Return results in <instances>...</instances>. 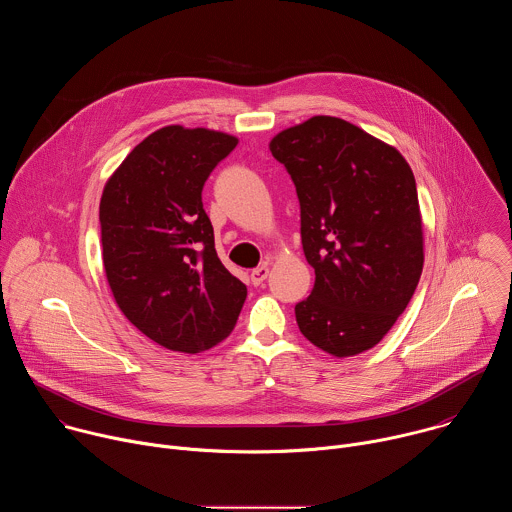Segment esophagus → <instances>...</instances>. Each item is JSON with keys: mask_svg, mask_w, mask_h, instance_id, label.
Returning a JSON list of instances; mask_svg holds the SVG:
<instances>
[{"mask_svg": "<svg viewBox=\"0 0 512 512\" xmlns=\"http://www.w3.org/2000/svg\"><path fill=\"white\" fill-rule=\"evenodd\" d=\"M267 275H269V267L267 265H261V267H255L253 271H251V283L257 287V285H263V281L267 279Z\"/></svg>", "mask_w": 512, "mask_h": 512, "instance_id": "obj_1", "label": "esophagus"}]
</instances>
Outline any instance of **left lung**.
<instances>
[{"instance_id": "obj_1", "label": "left lung", "mask_w": 512, "mask_h": 512, "mask_svg": "<svg viewBox=\"0 0 512 512\" xmlns=\"http://www.w3.org/2000/svg\"><path fill=\"white\" fill-rule=\"evenodd\" d=\"M269 150L296 186L316 281L300 332L334 356L373 348L405 312L423 269V229L405 158L328 115L277 133Z\"/></svg>"}]
</instances>
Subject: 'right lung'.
<instances>
[{
  "label": "right lung",
  "mask_w": 512,
  "mask_h": 512,
  "mask_svg": "<svg viewBox=\"0 0 512 512\" xmlns=\"http://www.w3.org/2000/svg\"><path fill=\"white\" fill-rule=\"evenodd\" d=\"M237 137L168 125L145 137L105 184L103 265L125 318L160 346L196 354L235 328L247 287L221 263L202 188Z\"/></svg>",
  "instance_id": "1"
}]
</instances>
